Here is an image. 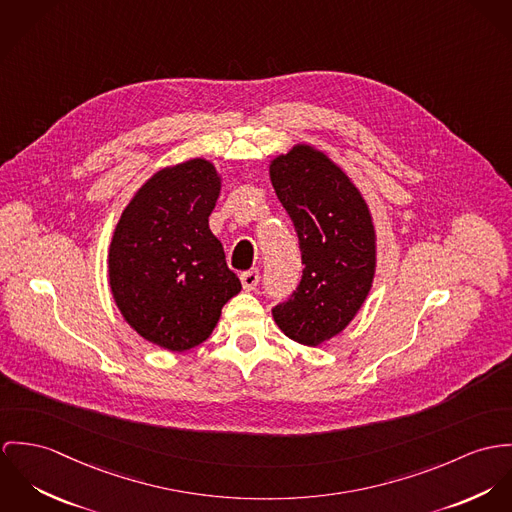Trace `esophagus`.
I'll use <instances>...</instances> for the list:
<instances>
[{"instance_id":"1","label":"esophagus","mask_w":512,"mask_h":512,"mask_svg":"<svg viewBox=\"0 0 512 512\" xmlns=\"http://www.w3.org/2000/svg\"><path fill=\"white\" fill-rule=\"evenodd\" d=\"M241 284L245 290H253L257 284H259V271L257 269H251V271H245L241 275Z\"/></svg>"}]
</instances>
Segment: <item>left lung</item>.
I'll use <instances>...</instances> for the list:
<instances>
[{
    "label": "left lung",
    "mask_w": 512,
    "mask_h": 512,
    "mask_svg": "<svg viewBox=\"0 0 512 512\" xmlns=\"http://www.w3.org/2000/svg\"><path fill=\"white\" fill-rule=\"evenodd\" d=\"M271 182L302 253V279L273 308L290 340L320 345L338 336L375 277V229L359 190L324 153L296 145L271 163Z\"/></svg>",
    "instance_id": "1"
}]
</instances>
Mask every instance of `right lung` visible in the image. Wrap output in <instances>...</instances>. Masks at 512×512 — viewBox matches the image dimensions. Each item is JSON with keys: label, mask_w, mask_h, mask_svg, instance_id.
I'll list each match as a JSON object with an SVG mask.
<instances>
[{"label": "right lung", "mask_w": 512, "mask_h": 512, "mask_svg": "<svg viewBox=\"0 0 512 512\" xmlns=\"http://www.w3.org/2000/svg\"><path fill=\"white\" fill-rule=\"evenodd\" d=\"M220 176L204 159L153 174L123 210L110 245V286L145 340L186 351L208 340L241 290L208 218Z\"/></svg>", "instance_id": "add662e5"}]
</instances>
